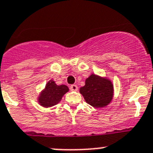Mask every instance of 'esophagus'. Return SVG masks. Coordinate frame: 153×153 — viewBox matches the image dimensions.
I'll return each mask as SVG.
<instances>
[{
    "label": "esophagus",
    "mask_w": 153,
    "mask_h": 153,
    "mask_svg": "<svg viewBox=\"0 0 153 153\" xmlns=\"http://www.w3.org/2000/svg\"><path fill=\"white\" fill-rule=\"evenodd\" d=\"M70 90L72 91H78V86L76 85H72L70 86Z\"/></svg>",
    "instance_id": "34e87169"
}]
</instances>
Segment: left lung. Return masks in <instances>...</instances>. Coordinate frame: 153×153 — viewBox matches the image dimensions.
Listing matches in <instances>:
<instances>
[{"mask_svg": "<svg viewBox=\"0 0 153 153\" xmlns=\"http://www.w3.org/2000/svg\"><path fill=\"white\" fill-rule=\"evenodd\" d=\"M79 92L87 103L95 108H102L112 101L114 88L112 81L107 78L91 74L85 80V85L80 88Z\"/></svg>", "mask_w": 153, "mask_h": 153, "instance_id": "obj_1", "label": "left lung"}]
</instances>
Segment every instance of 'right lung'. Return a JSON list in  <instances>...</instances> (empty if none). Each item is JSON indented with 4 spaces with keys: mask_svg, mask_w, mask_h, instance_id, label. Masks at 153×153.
<instances>
[{
    "mask_svg": "<svg viewBox=\"0 0 153 153\" xmlns=\"http://www.w3.org/2000/svg\"><path fill=\"white\" fill-rule=\"evenodd\" d=\"M65 85H57L53 80H50L38 97V102L41 106L48 108L59 103L64 94L68 91Z\"/></svg>",
    "mask_w": 153,
    "mask_h": 153,
    "instance_id": "obj_1",
    "label": "right lung"
}]
</instances>
